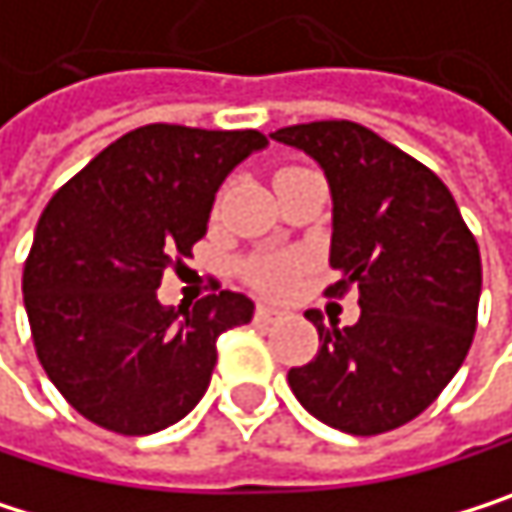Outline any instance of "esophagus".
I'll list each match as a JSON object with an SVG mask.
<instances>
[{"mask_svg":"<svg viewBox=\"0 0 512 512\" xmlns=\"http://www.w3.org/2000/svg\"><path fill=\"white\" fill-rule=\"evenodd\" d=\"M277 316H280V310L271 307V304H259V307H256V319H259V323H274Z\"/></svg>","mask_w":512,"mask_h":512,"instance_id":"obj_1","label":"esophagus"}]
</instances>
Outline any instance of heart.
<instances>
[{"label": "heart", "instance_id": "obj_1", "mask_svg": "<svg viewBox=\"0 0 512 512\" xmlns=\"http://www.w3.org/2000/svg\"><path fill=\"white\" fill-rule=\"evenodd\" d=\"M295 271H298L295 259H262L253 265V280L265 292H283L292 283Z\"/></svg>", "mask_w": 512, "mask_h": 512}]
</instances>
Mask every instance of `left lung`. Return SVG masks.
<instances>
[{
	"mask_svg": "<svg viewBox=\"0 0 512 512\" xmlns=\"http://www.w3.org/2000/svg\"><path fill=\"white\" fill-rule=\"evenodd\" d=\"M271 138L304 150L332 186L338 280L359 289V323L326 326L316 356L286 380L307 413L371 437L416 419L462 368L483 286L480 247L446 183L419 159L353 120H316Z\"/></svg>",
	"mask_w": 512,
	"mask_h": 512,
	"instance_id": "left-lung-1",
	"label": "left lung"
}]
</instances>
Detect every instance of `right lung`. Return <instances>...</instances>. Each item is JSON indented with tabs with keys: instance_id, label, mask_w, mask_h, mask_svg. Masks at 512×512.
<instances>
[{
	"instance_id": "obj_1",
	"label": "right lung",
	"mask_w": 512,
	"mask_h": 512,
	"mask_svg": "<svg viewBox=\"0 0 512 512\" xmlns=\"http://www.w3.org/2000/svg\"><path fill=\"white\" fill-rule=\"evenodd\" d=\"M265 144L256 129L138 126L41 211L23 304L44 374L84 419L141 437L202 401L217 338L250 323L253 301L223 289L180 313L156 289L208 232L226 174Z\"/></svg>"
}]
</instances>
